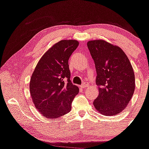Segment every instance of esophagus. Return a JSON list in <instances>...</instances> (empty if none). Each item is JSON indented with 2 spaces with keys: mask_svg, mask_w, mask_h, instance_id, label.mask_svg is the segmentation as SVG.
Here are the masks:
<instances>
[{
  "mask_svg": "<svg viewBox=\"0 0 149 149\" xmlns=\"http://www.w3.org/2000/svg\"><path fill=\"white\" fill-rule=\"evenodd\" d=\"M87 87V84H86V83L82 84V85H81V86H80V87H81V88H86Z\"/></svg>",
  "mask_w": 149,
  "mask_h": 149,
  "instance_id": "1",
  "label": "esophagus"
}]
</instances>
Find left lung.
<instances>
[{
	"label": "left lung",
	"instance_id": "1",
	"mask_svg": "<svg viewBox=\"0 0 149 149\" xmlns=\"http://www.w3.org/2000/svg\"><path fill=\"white\" fill-rule=\"evenodd\" d=\"M87 47L95 64L99 92L93 104L103 115H116L128 105L135 91L131 64L121 48L105 40L89 41Z\"/></svg>",
	"mask_w": 149,
	"mask_h": 149
}]
</instances>
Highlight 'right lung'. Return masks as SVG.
I'll return each mask as SVG.
<instances>
[{
    "label": "right lung",
    "mask_w": 149,
    "mask_h": 149,
    "mask_svg": "<svg viewBox=\"0 0 149 149\" xmlns=\"http://www.w3.org/2000/svg\"><path fill=\"white\" fill-rule=\"evenodd\" d=\"M76 40H61L48 49L36 66L30 82V92L37 110L49 119L71 111L79 88L70 80L69 59L78 46Z\"/></svg>",
    "instance_id": "add662e5"
}]
</instances>
